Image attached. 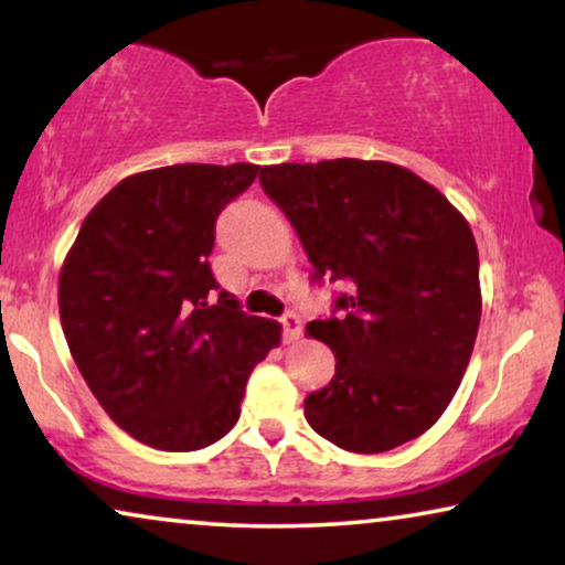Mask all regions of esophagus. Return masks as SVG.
Returning a JSON list of instances; mask_svg holds the SVG:
<instances>
[{
	"instance_id": "1",
	"label": "esophagus",
	"mask_w": 565,
	"mask_h": 565,
	"mask_svg": "<svg viewBox=\"0 0 565 565\" xmlns=\"http://www.w3.org/2000/svg\"><path fill=\"white\" fill-rule=\"evenodd\" d=\"M280 327H282L285 342H296L300 331H303V321H300V316L296 311H285L280 319Z\"/></svg>"
}]
</instances>
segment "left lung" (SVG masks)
Instances as JSON below:
<instances>
[{"label": "left lung", "instance_id": "8db88e82", "mask_svg": "<svg viewBox=\"0 0 565 565\" xmlns=\"http://www.w3.org/2000/svg\"><path fill=\"white\" fill-rule=\"evenodd\" d=\"M262 190L288 215L311 282L350 285L334 316L306 323L337 358L306 419L350 452L419 437L450 404L481 321L478 249L443 192L388 161L262 167Z\"/></svg>", "mask_w": 565, "mask_h": 565}]
</instances>
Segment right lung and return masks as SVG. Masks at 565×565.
<instances>
[{"label": "right lung", "instance_id": "1", "mask_svg": "<svg viewBox=\"0 0 565 565\" xmlns=\"http://www.w3.org/2000/svg\"><path fill=\"white\" fill-rule=\"evenodd\" d=\"M257 164H174L128 177L84 218L58 280L68 350L110 419L167 452L234 429L280 323L242 311L211 273L215 221Z\"/></svg>", "mask_w": 565, "mask_h": 565}]
</instances>
